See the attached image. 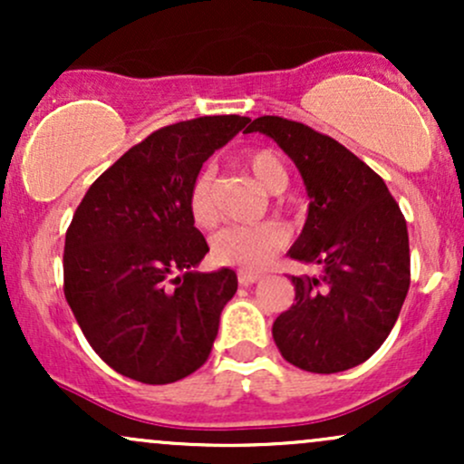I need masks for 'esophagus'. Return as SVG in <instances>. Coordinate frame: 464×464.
<instances>
[{"label": "esophagus", "instance_id": "obj_1", "mask_svg": "<svg viewBox=\"0 0 464 464\" xmlns=\"http://www.w3.org/2000/svg\"><path fill=\"white\" fill-rule=\"evenodd\" d=\"M259 279H262V275L250 273V270H239V273H237L239 285H253V284H257Z\"/></svg>", "mask_w": 464, "mask_h": 464}]
</instances>
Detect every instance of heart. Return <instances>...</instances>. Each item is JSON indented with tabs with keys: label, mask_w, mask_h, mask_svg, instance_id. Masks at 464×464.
Here are the masks:
<instances>
[{
	"label": "heart",
	"mask_w": 464,
	"mask_h": 464,
	"mask_svg": "<svg viewBox=\"0 0 464 464\" xmlns=\"http://www.w3.org/2000/svg\"><path fill=\"white\" fill-rule=\"evenodd\" d=\"M250 177L270 194H281L290 183V172L279 152L270 148H257L244 157ZM214 169L209 165L198 169L189 185L188 207L191 222L198 228H209L216 222L214 200ZM287 231L276 222H264L255 227H227L211 239V259L218 266H231L239 270H262L285 248Z\"/></svg>",
	"instance_id": "heart-1"
}]
</instances>
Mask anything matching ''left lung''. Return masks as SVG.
<instances>
[{"label": "left lung", "mask_w": 464, "mask_h": 464, "mask_svg": "<svg viewBox=\"0 0 464 464\" xmlns=\"http://www.w3.org/2000/svg\"><path fill=\"white\" fill-rule=\"evenodd\" d=\"M246 132L268 135L299 168L310 209L287 255L323 268L292 276L295 303L273 324L276 347L303 371L353 369L382 347L406 301V218L380 174L329 135L276 115Z\"/></svg>", "instance_id": "left-lung-1"}]
</instances>
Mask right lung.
I'll list each match as a JSON object with an SVG mask.
<instances>
[{"label": "right lung", "instance_id": "obj_1", "mask_svg": "<svg viewBox=\"0 0 464 464\" xmlns=\"http://www.w3.org/2000/svg\"><path fill=\"white\" fill-rule=\"evenodd\" d=\"M209 115L154 130L84 194L65 236V299L111 369L172 384L209 358L233 270L194 273L209 253L188 207L202 163L248 124Z\"/></svg>", "mask_w": 464, "mask_h": 464}]
</instances>
